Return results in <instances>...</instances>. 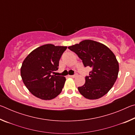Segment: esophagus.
<instances>
[{
    "label": "esophagus",
    "mask_w": 135,
    "mask_h": 135,
    "mask_svg": "<svg viewBox=\"0 0 135 135\" xmlns=\"http://www.w3.org/2000/svg\"><path fill=\"white\" fill-rule=\"evenodd\" d=\"M68 76H69L70 77H72V78H74V77H76V75H69Z\"/></svg>",
    "instance_id": "34e87169"
}]
</instances>
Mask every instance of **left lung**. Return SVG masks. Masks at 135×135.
<instances>
[{
  "label": "left lung",
  "instance_id": "obj_1",
  "mask_svg": "<svg viewBox=\"0 0 135 135\" xmlns=\"http://www.w3.org/2000/svg\"><path fill=\"white\" fill-rule=\"evenodd\" d=\"M77 55L85 67L92 71L85 77V83L79 87V92L89 99H97L109 92L117 79L119 65L115 55L108 47L91 40L68 47Z\"/></svg>",
  "mask_w": 135,
  "mask_h": 135
}]
</instances>
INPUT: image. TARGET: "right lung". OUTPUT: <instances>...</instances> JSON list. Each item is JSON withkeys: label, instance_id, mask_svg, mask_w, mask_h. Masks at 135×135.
<instances>
[{"label": "right lung", "instance_id": "1", "mask_svg": "<svg viewBox=\"0 0 135 135\" xmlns=\"http://www.w3.org/2000/svg\"><path fill=\"white\" fill-rule=\"evenodd\" d=\"M67 48L45 45L32 51L24 59L21 76L25 86L34 96L51 100L61 92L66 79L54 74L58 70L59 61Z\"/></svg>", "mask_w": 135, "mask_h": 135}]
</instances>
